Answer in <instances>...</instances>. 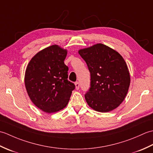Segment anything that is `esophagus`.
I'll return each mask as SVG.
<instances>
[{
    "label": "esophagus",
    "mask_w": 153,
    "mask_h": 153,
    "mask_svg": "<svg viewBox=\"0 0 153 153\" xmlns=\"http://www.w3.org/2000/svg\"><path fill=\"white\" fill-rule=\"evenodd\" d=\"M75 87H76V89L77 90H78L79 89V83L78 82L75 83Z\"/></svg>",
    "instance_id": "esophagus-1"
}]
</instances>
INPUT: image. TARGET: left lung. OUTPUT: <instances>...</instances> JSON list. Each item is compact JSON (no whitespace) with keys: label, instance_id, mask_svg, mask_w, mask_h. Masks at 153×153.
<instances>
[{"label":"left lung","instance_id":"obj_1","mask_svg":"<svg viewBox=\"0 0 153 153\" xmlns=\"http://www.w3.org/2000/svg\"><path fill=\"white\" fill-rule=\"evenodd\" d=\"M91 74V88L85 95L88 105L97 112H108L125 99L130 75L123 57L105 45L97 43L79 49Z\"/></svg>","mask_w":153,"mask_h":153}]
</instances>
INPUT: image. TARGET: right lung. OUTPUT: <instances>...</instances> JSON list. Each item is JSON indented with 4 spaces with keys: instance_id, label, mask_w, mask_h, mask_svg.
<instances>
[{
    "instance_id": "1",
    "label": "right lung",
    "mask_w": 153,
    "mask_h": 153,
    "mask_svg": "<svg viewBox=\"0 0 153 153\" xmlns=\"http://www.w3.org/2000/svg\"><path fill=\"white\" fill-rule=\"evenodd\" d=\"M68 51L53 45L31 58L25 70L24 82L27 95L42 111L51 114L68 105L75 85L68 80L64 64Z\"/></svg>"
}]
</instances>
